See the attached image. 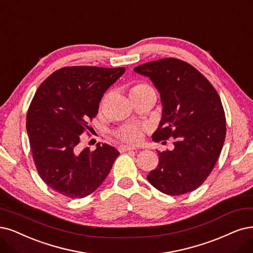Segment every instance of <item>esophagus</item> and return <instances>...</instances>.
<instances>
[{"instance_id": "34e87169", "label": "esophagus", "mask_w": 253, "mask_h": 253, "mask_svg": "<svg viewBox=\"0 0 253 253\" xmlns=\"http://www.w3.org/2000/svg\"><path fill=\"white\" fill-rule=\"evenodd\" d=\"M119 150L120 152H125V151H132L135 150V148L131 147V146H125V145H121L119 147Z\"/></svg>"}]
</instances>
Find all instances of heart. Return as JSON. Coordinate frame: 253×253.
Segmentation results:
<instances>
[{
  "label": "heart",
  "mask_w": 253,
  "mask_h": 253,
  "mask_svg": "<svg viewBox=\"0 0 253 253\" xmlns=\"http://www.w3.org/2000/svg\"><path fill=\"white\" fill-rule=\"evenodd\" d=\"M147 89L153 90V88L146 83H137L131 88V92ZM117 136L121 141H123L125 143H128L130 145H137L144 139V129L139 126H127L122 128L117 133Z\"/></svg>",
  "instance_id": "obj_1"
}]
</instances>
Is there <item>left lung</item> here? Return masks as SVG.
Returning a JSON list of instances; mask_svg holds the SVG:
<instances>
[{"instance_id":"obj_1","label":"left lung","mask_w":253,"mask_h":253,"mask_svg":"<svg viewBox=\"0 0 253 253\" xmlns=\"http://www.w3.org/2000/svg\"><path fill=\"white\" fill-rule=\"evenodd\" d=\"M161 93L163 115L154 142L174 138V149L157 151L158 166L148 181L164 194L190 193L205 181L216 165L226 135V120L217 90L190 63L164 58L134 68Z\"/></svg>"}]
</instances>
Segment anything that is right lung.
Here are the masks:
<instances>
[{
    "instance_id": "obj_1",
    "label": "right lung",
    "mask_w": 253,
    "mask_h": 253,
    "mask_svg": "<svg viewBox=\"0 0 253 253\" xmlns=\"http://www.w3.org/2000/svg\"><path fill=\"white\" fill-rule=\"evenodd\" d=\"M124 68L67 67L46 78L28 109L26 128L41 178L52 190L73 199L96 191L120 152L107 144L81 150L80 135L89 130L104 92Z\"/></svg>"
}]
</instances>
